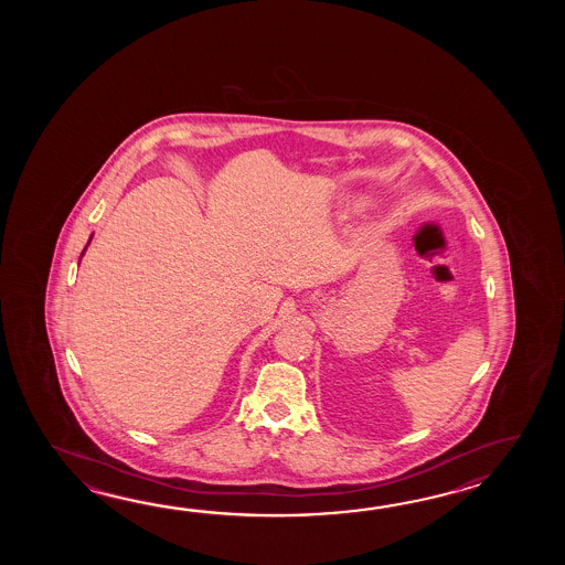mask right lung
Listing matches in <instances>:
<instances>
[{
    "mask_svg": "<svg viewBox=\"0 0 565 565\" xmlns=\"http://www.w3.org/2000/svg\"><path fill=\"white\" fill-rule=\"evenodd\" d=\"M90 238H93V236H90ZM88 244H90V241H88ZM88 244H86V246H88ZM86 246H85V250H83V254L86 253ZM83 254H81V258H83Z\"/></svg>",
    "mask_w": 565,
    "mask_h": 565,
    "instance_id": "obj_1",
    "label": "right lung"
}]
</instances>
